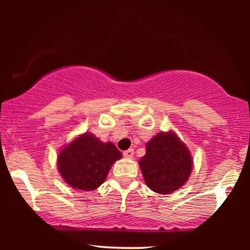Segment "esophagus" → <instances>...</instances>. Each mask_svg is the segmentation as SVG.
I'll list each match as a JSON object with an SVG mask.
<instances>
[{
  "mask_svg": "<svg viewBox=\"0 0 250 250\" xmlns=\"http://www.w3.org/2000/svg\"><path fill=\"white\" fill-rule=\"evenodd\" d=\"M123 155H124L125 158H132V157L134 156V150H133V149L126 150V151L123 152Z\"/></svg>",
  "mask_w": 250,
  "mask_h": 250,
  "instance_id": "obj_1",
  "label": "esophagus"
}]
</instances>
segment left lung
<instances>
[{"mask_svg":"<svg viewBox=\"0 0 250 250\" xmlns=\"http://www.w3.org/2000/svg\"><path fill=\"white\" fill-rule=\"evenodd\" d=\"M140 168L150 189L167 194L180 189L192 169L191 153L173 132L159 133L146 146Z\"/></svg>","mask_w":250,"mask_h":250,"instance_id":"1","label":"left lung"}]
</instances>
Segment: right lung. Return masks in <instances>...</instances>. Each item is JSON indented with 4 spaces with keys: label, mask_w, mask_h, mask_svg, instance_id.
Here are the masks:
<instances>
[{
    "label": "right lung",
    "mask_w": 250,
    "mask_h": 250,
    "mask_svg": "<svg viewBox=\"0 0 250 250\" xmlns=\"http://www.w3.org/2000/svg\"><path fill=\"white\" fill-rule=\"evenodd\" d=\"M122 153L111 142L104 143L84 133L64 146L58 156V168L70 187L90 191L100 187Z\"/></svg>",
    "instance_id": "add662e5"
}]
</instances>
